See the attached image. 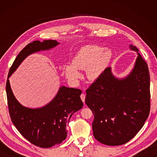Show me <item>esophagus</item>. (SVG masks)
Segmentation results:
<instances>
[{"label":"esophagus","instance_id":"1","mask_svg":"<svg viewBox=\"0 0 157 157\" xmlns=\"http://www.w3.org/2000/svg\"><path fill=\"white\" fill-rule=\"evenodd\" d=\"M80 98H81V99H82V102H83L84 103V102H85V95H84V94H81Z\"/></svg>","mask_w":157,"mask_h":157}]
</instances>
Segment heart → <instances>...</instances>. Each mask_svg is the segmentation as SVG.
Segmentation results:
<instances>
[{
  "instance_id": "heart-1",
  "label": "heart",
  "mask_w": 157,
  "mask_h": 157,
  "mask_svg": "<svg viewBox=\"0 0 157 157\" xmlns=\"http://www.w3.org/2000/svg\"><path fill=\"white\" fill-rule=\"evenodd\" d=\"M111 57V50L102 47L95 45L84 46L74 56L72 64L65 66V75L70 80L76 82L81 77L78 70H86L87 78L97 79L107 68Z\"/></svg>"
}]
</instances>
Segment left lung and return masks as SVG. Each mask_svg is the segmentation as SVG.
<instances>
[{
    "mask_svg": "<svg viewBox=\"0 0 157 157\" xmlns=\"http://www.w3.org/2000/svg\"><path fill=\"white\" fill-rule=\"evenodd\" d=\"M138 53L131 73L117 79L108 67L86 90L85 102L94 116L95 139L107 145L129 141L142 128L150 110V77L147 63Z\"/></svg>",
    "mask_w": 157,
    "mask_h": 157,
    "instance_id": "1",
    "label": "left lung"
}]
</instances>
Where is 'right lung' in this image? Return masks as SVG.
Returning <instances> with one entry per match:
<instances>
[{"mask_svg": "<svg viewBox=\"0 0 157 157\" xmlns=\"http://www.w3.org/2000/svg\"><path fill=\"white\" fill-rule=\"evenodd\" d=\"M57 44L59 43L55 40L34 41L28 44L16 57L6 82L7 105L12 122L25 139L43 148L60 144L66 139V126L71 117L83 107L80 98L82 91L61 86L51 102L44 107L34 109L23 107L17 100L10 87L9 78L29 55L52 48Z\"/></svg>", "mask_w": 157, "mask_h": 157, "instance_id": "obj_1", "label": "right lung"}]
</instances>
